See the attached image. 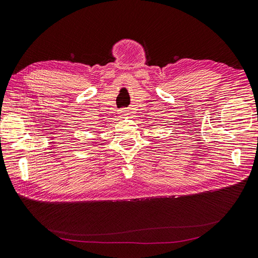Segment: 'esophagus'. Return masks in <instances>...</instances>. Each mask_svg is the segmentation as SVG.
Instances as JSON below:
<instances>
[{"mask_svg":"<svg viewBox=\"0 0 258 258\" xmlns=\"http://www.w3.org/2000/svg\"><path fill=\"white\" fill-rule=\"evenodd\" d=\"M118 114H120V116H125V115L128 114V111H127L126 108H122V109L118 110Z\"/></svg>","mask_w":258,"mask_h":258,"instance_id":"obj_1","label":"esophagus"}]
</instances>
